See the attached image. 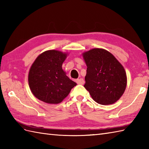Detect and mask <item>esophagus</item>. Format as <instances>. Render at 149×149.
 Segmentation results:
<instances>
[{"label": "esophagus", "instance_id": "obj_1", "mask_svg": "<svg viewBox=\"0 0 149 149\" xmlns=\"http://www.w3.org/2000/svg\"><path fill=\"white\" fill-rule=\"evenodd\" d=\"M76 83H77V84H84V80H83V79H76Z\"/></svg>", "mask_w": 149, "mask_h": 149}]
</instances>
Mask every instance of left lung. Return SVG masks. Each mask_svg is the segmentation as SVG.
<instances>
[{
	"label": "left lung",
	"mask_w": 149,
	"mask_h": 149,
	"mask_svg": "<svg viewBox=\"0 0 149 149\" xmlns=\"http://www.w3.org/2000/svg\"><path fill=\"white\" fill-rule=\"evenodd\" d=\"M87 66L84 87L100 104L115 103L124 93L127 76L123 66L112 54L102 49L83 53Z\"/></svg>",
	"instance_id": "obj_1"
}]
</instances>
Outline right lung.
Segmentation results:
<instances>
[{"mask_svg": "<svg viewBox=\"0 0 149 149\" xmlns=\"http://www.w3.org/2000/svg\"><path fill=\"white\" fill-rule=\"evenodd\" d=\"M66 58L65 53L47 50L38 56L31 66L28 81L33 94L39 100L48 104H59L77 85L62 69Z\"/></svg>", "mask_w": 149, "mask_h": 149, "instance_id": "1", "label": "right lung"}]
</instances>
